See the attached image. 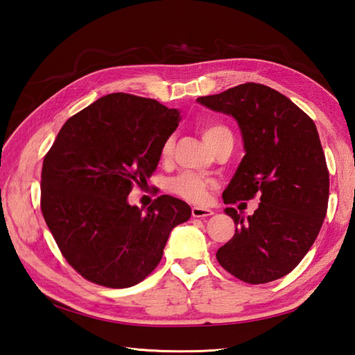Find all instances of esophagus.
<instances>
[{"instance_id":"34e87169","label":"esophagus","mask_w":355,"mask_h":355,"mask_svg":"<svg viewBox=\"0 0 355 355\" xmlns=\"http://www.w3.org/2000/svg\"><path fill=\"white\" fill-rule=\"evenodd\" d=\"M213 210L207 209V207H192V216L194 218H207L211 216Z\"/></svg>"}]
</instances>
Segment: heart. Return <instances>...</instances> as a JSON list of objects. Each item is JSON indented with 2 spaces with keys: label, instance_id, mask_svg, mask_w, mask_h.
Segmentation results:
<instances>
[{
  "label": "heart",
  "instance_id": "obj_1",
  "mask_svg": "<svg viewBox=\"0 0 355 355\" xmlns=\"http://www.w3.org/2000/svg\"><path fill=\"white\" fill-rule=\"evenodd\" d=\"M200 133L204 139V142L209 145L211 151H214L222 142L225 141H232L231 132L227 127L218 124V123H207L200 125ZM175 141L173 137L166 139V142L161 146V157L164 159L168 158L173 153ZM214 187V182L209 178H204L197 173H182L176 176L173 180L170 182V189L175 192L176 196L184 198L191 202H204L207 200L209 191Z\"/></svg>",
  "mask_w": 355,
  "mask_h": 355
}]
</instances>
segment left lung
<instances>
[{"mask_svg": "<svg viewBox=\"0 0 355 355\" xmlns=\"http://www.w3.org/2000/svg\"><path fill=\"white\" fill-rule=\"evenodd\" d=\"M206 108L237 121L245 155L223 191V202L259 197L252 216L227 207L234 237L216 253L218 262L250 284L278 280L314 244L326 218L329 170L314 121L284 94L245 83L202 96Z\"/></svg>", "mask_w": 355, "mask_h": 355, "instance_id": "left-lung-1", "label": "left lung"}]
</instances>
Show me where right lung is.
<instances>
[{
    "label": "right lung",
    "instance_id": "right-lung-1",
    "mask_svg": "<svg viewBox=\"0 0 355 355\" xmlns=\"http://www.w3.org/2000/svg\"><path fill=\"white\" fill-rule=\"evenodd\" d=\"M180 121L154 99L112 93L63 124L42 161L41 210L62 254L89 282L124 288L141 283L163 257L168 235L191 207L159 196L130 206L132 187L153 176L161 146Z\"/></svg>",
    "mask_w": 355,
    "mask_h": 355
}]
</instances>
